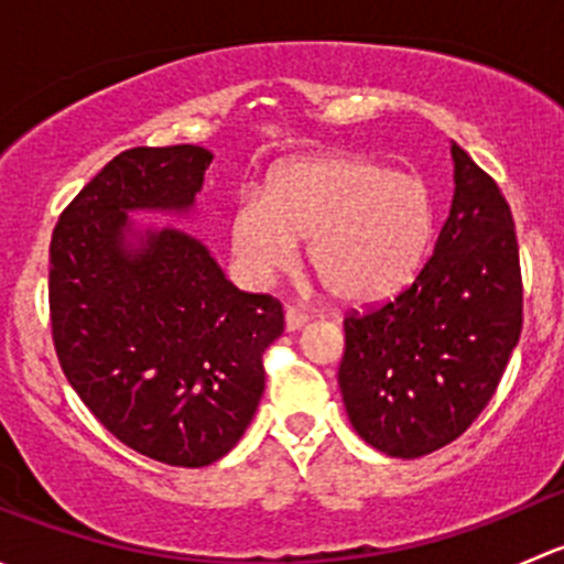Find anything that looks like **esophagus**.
Wrapping results in <instances>:
<instances>
[{
    "label": "esophagus",
    "instance_id": "34e87169",
    "mask_svg": "<svg viewBox=\"0 0 564 564\" xmlns=\"http://www.w3.org/2000/svg\"><path fill=\"white\" fill-rule=\"evenodd\" d=\"M283 318H286V329H289V333H294V329H300L305 322H308V314H305L303 308H294V305H286V314H283Z\"/></svg>",
    "mask_w": 564,
    "mask_h": 564
}]
</instances>
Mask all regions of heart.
<instances>
[{
  "label": "heart",
  "instance_id": "heart-1",
  "mask_svg": "<svg viewBox=\"0 0 564 564\" xmlns=\"http://www.w3.org/2000/svg\"><path fill=\"white\" fill-rule=\"evenodd\" d=\"M231 253L250 283H270L308 261L344 303H379L401 292L434 237V204L423 180L351 152L289 161L246 193L229 220Z\"/></svg>",
  "mask_w": 564,
  "mask_h": 564
}]
</instances>
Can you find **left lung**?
Listing matches in <instances>:
<instances>
[{"label":"left lung","mask_w":564,"mask_h":564,"mask_svg":"<svg viewBox=\"0 0 564 564\" xmlns=\"http://www.w3.org/2000/svg\"><path fill=\"white\" fill-rule=\"evenodd\" d=\"M451 215L412 286L344 318L340 395L357 434L392 458L451 445L497 392L521 335L508 202L458 144Z\"/></svg>","instance_id":"1"}]
</instances>
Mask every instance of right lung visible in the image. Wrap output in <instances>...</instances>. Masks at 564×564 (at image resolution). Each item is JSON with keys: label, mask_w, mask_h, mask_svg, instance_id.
I'll list each match as a JSON object with an SVG mask.
<instances>
[{"label": "right lung", "mask_w": 564, "mask_h": 564, "mask_svg": "<svg viewBox=\"0 0 564 564\" xmlns=\"http://www.w3.org/2000/svg\"><path fill=\"white\" fill-rule=\"evenodd\" d=\"M209 163L196 144L119 152L51 235V335L67 382L122 445L187 469L246 434L261 355L283 333L281 303L226 281L196 237L133 229L128 213H187Z\"/></svg>", "instance_id": "add662e5"}]
</instances>
